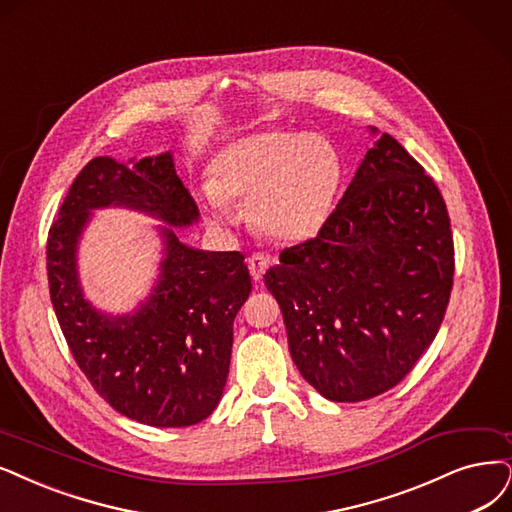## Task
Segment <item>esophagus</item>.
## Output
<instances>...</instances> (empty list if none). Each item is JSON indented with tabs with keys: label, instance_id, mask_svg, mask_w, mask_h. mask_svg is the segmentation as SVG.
<instances>
[{
	"label": "esophagus",
	"instance_id": "esophagus-1",
	"mask_svg": "<svg viewBox=\"0 0 512 512\" xmlns=\"http://www.w3.org/2000/svg\"><path fill=\"white\" fill-rule=\"evenodd\" d=\"M246 263H249V272H251L253 280H261L270 266V259L263 253H253L249 259H246Z\"/></svg>",
	"mask_w": 512,
	"mask_h": 512
}]
</instances>
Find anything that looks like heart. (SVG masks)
Segmentation results:
<instances>
[{"label":"heart","mask_w":512,"mask_h":512,"mask_svg":"<svg viewBox=\"0 0 512 512\" xmlns=\"http://www.w3.org/2000/svg\"><path fill=\"white\" fill-rule=\"evenodd\" d=\"M342 158L320 135L268 130L221 149L202 200L215 223H230L225 200H249V219L278 240L314 236L331 213Z\"/></svg>","instance_id":"heart-1"}]
</instances>
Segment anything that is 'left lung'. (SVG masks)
<instances>
[{"label": "left lung", "instance_id": "left-lung-1", "mask_svg": "<svg viewBox=\"0 0 512 512\" xmlns=\"http://www.w3.org/2000/svg\"><path fill=\"white\" fill-rule=\"evenodd\" d=\"M263 280L293 363L325 399L358 403L394 388L449 304L453 236L439 187L384 132L316 238L282 251Z\"/></svg>", "mask_w": 512, "mask_h": 512}]
</instances>
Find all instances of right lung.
Here are the masks:
<instances>
[{
  "mask_svg": "<svg viewBox=\"0 0 512 512\" xmlns=\"http://www.w3.org/2000/svg\"><path fill=\"white\" fill-rule=\"evenodd\" d=\"M124 206L185 227L200 213L173 154L90 160L69 187L48 232L52 308L75 363L92 388L126 418L158 428L192 426L221 401L234 342V318L251 293L238 251L211 253L158 227L164 257L156 287L130 314L113 316L84 297L78 244L94 208Z\"/></svg>",
  "mask_w": 512,
  "mask_h": 512,
  "instance_id": "right-lung-1",
  "label": "right lung"
}]
</instances>
